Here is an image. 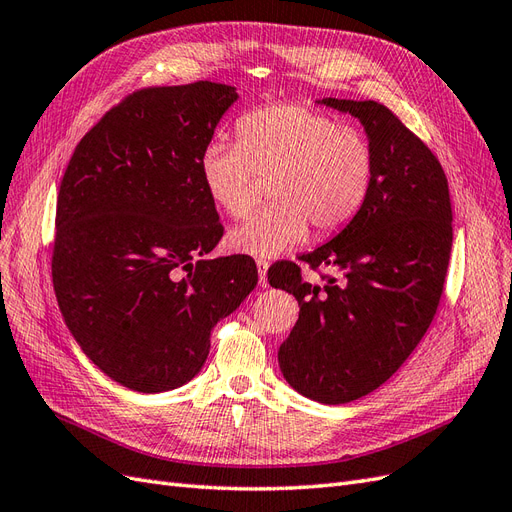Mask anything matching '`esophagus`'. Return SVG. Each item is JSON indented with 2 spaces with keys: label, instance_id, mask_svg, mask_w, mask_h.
Instances as JSON below:
<instances>
[{
  "label": "esophagus",
  "instance_id": "34e87169",
  "mask_svg": "<svg viewBox=\"0 0 512 512\" xmlns=\"http://www.w3.org/2000/svg\"><path fill=\"white\" fill-rule=\"evenodd\" d=\"M256 267H258V275H260V280H258V284L262 286V288H267L269 286V282H267V271H269V262L267 260H256Z\"/></svg>",
  "mask_w": 512,
  "mask_h": 512
}]
</instances>
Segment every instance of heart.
<instances>
[{"instance_id":"obj_1","label":"heart","mask_w":512,"mask_h":512,"mask_svg":"<svg viewBox=\"0 0 512 512\" xmlns=\"http://www.w3.org/2000/svg\"><path fill=\"white\" fill-rule=\"evenodd\" d=\"M241 145L209 143L200 153V177L211 200L232 218L256 203L258 175L273 177V205L230 230L232 250L254 258L282 256L299 245L309 222L320 235L346 226L374 179L367 138L301 104H271L237 123Z\"/></svg>"}]
</instances>
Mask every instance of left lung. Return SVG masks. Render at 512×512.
<instances>
[{
    "label": "left lung",
    "instance_id": "8db88e82",
    "mask_svg": "<svg viewBox=\"0 0 512 512\" xmlns=\"http://www.w3.org/2000/svg\"><path fill=\"white\" fill-rule=\"evenodd\" d=\"M361 121L374 151V179L359 213L301 256L331 267L322 288L282 262L269 284L292 292L299 320L277 352L294 391L320 404H348L389 380L436 314L453 245L444 170L429 147L389 108L322 98Z\"/></svg>",
    "mask_w": 512,
    "mask_h": 512
}]
</instances>
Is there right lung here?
Returning <instances> with one entry per match:
<instances>
[{"mask_svg": "<svg viewBox=\"0 0 512 512\" xmlns=\"http://www.w3.org/2000/svg\"><path fill=\"white\" fill-rule=\"evenodd\" d=\"M237 98L211 81L134 91L81 138L61 179V316L87 359L132 391L190 382L211 329L258 284L250 256L203 258L224 228L200 153Z\"/></svg>", "mask_w": 512, "mask_h": 512, "instance_id": "right-lung-1", "label": "right lung"}]
</instances>
